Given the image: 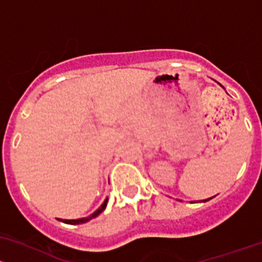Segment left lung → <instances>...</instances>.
<instances>
[{
  "label": "left lung",
  "mask_w": 262,
  "mask_h": 262,
  "mask_svg": "<svg viewBox=\"0 0 262 262\" xmlns=\"http://www.w3.org/2000/svg\"><path fill=\"white\" fill-rule=\"evenodd\" d=\"M209 199H212V198H209ZM209 199H206V201H204V202H207V201H209Z\"/></svg>",
  "instance_id": "1"
}]
</instances>
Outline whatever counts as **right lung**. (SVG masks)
Segmentation results:
<instances>
[{
  "label": "right lung",
  "mask_w": 262,
  "mask_h": 262,
  "mask_svg": "<svg viewBox=\"0 0 262 262\" xmlns=\"http://www.w3.org/2000/svg\"><path fill=\"white\" fill-rule=\"evenodd\" d=\"M106 206H107V199H106V202H104V203L102 204V206L93 213V214L88 215V217H85V218H79V220H64L63 222L68 223V225H80V223H85V222H88V221H91L92 218H96L99 213L103 212L104 208H106Z\"/></svg>",
  "instance_id": "add662e5"
}]
</instances>
